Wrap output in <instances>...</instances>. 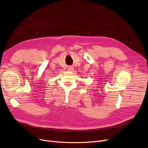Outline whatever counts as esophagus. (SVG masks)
Masks as SVG:
<instances>
[{"label":"esophagus","instance_id":"34e87169","mask_svg":"<svg viewBox=\"0 0 148 148\" xmlns=\"http://www.w3.org/2000/svg\"><path fill=\"white\" fill-rule=\"evenodd\" d=\"M68 70L70 71H73V68H72V67H69Z\"/></svg>","mask_w":148,"mask_h":148}]
</instances>
